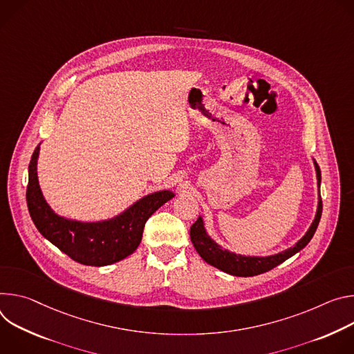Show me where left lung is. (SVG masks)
Listing matches in <instances>:
<instances>
[{"mask_svg":"<svg viewBox=\"0 0 354 354\" xmlns=\"http://www.w3.org/2000/svg\"><path fill=\"white\" fill-rule=\"evenodd\" d=\"M315 169H317L318 185H319L321 184V170L317 163H315ZM321 215H322V200H319L315 221L312 222L309 230L305 233V236L294 248H290L286 252H281V253L274 254V256H268V257H246V256H239V254L230 253L227 250H223L208 236L205 229H204V223H203L201 218H198L192 223V226L189 229V238H191V242H192L195 250L198 252V254L208 264H211L227 274H232V276L252 277V276H257V274L266 272L274 267H277L279 264H281L283 261H286L287 259H290L291 256L298 253L301 249H304L312 239L313 233H315V230L319 225V221H321Z\"/></svg>","mask_w":354,"mask_h":354,"instance_id":"8db88e82","label":"left lung"}]
</instances>
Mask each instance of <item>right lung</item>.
Wrapping results in <instances>:
<instances>
[{"label": "right lung", "mask_w": 354, "mask_h": 354, "mask_svg": "<svg viewBox=\"0 0 354 354\" xmlns=\"http://www.w3.org/2000/svg\"><path fill=\"white\" fill-rule=\"evenodd\" d=\"M39 146L29 163L26 203L29 215L44 236L74 261L86 266H108L132 254L140 241L146 221L174 197L171 191L154 192L138 201L122 215L105 222L83 223L57 216L39 188L36 162Z\"/></svg>", "instance_id": "right-lung-1"}]
</instances>
